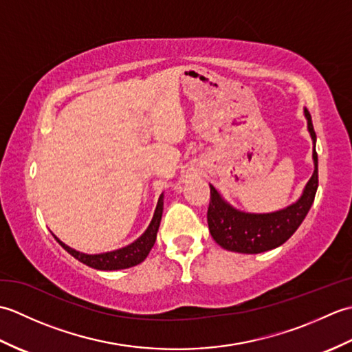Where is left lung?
I'll use <instances>...</instances> for the list:
<instances>
[{
  "instance_id": "1",
  "label": "left lung",
  "mask_w": 352,
  "mask_h": 352,
  "mask_svg": "<svg viewBox=\"0 0 352 352\" xmlns=\"http://www.w3.org/2000/svg\"><path fill=\"white\" fill-rule=\"evenodd\" d=\"M313 144L316 133L313 129L309 110H304ZM315 172L302 192V197L286 208L274 213H243L227 204L210 184V203L207 210V223L214 242L222 248L243 254H258L283 245L301 226L318 190V153L313 148Z\"/></svg>"
}]
</instances>
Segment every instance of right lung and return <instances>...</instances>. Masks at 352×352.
Masks as SVG:
<instances>
[{"label": "right lung", "mask_w": 352, "mask_h": 352, "mask_svg": "<svg viewBox=\"0 0 352 352\" xmlns=\"http://www.w3.org/2000/svg\"><path fill=\"white\" fill-rule=\"evenodd\" d=\"M162 212H163V195H160V198H159V203H157L153 221H151V223H149V227L146 228L145 233L142 234L136 242H133L131 245L125 246V248L111 251V252L89 256V254H83V252H78L76 250L69 248L68 245H65L63 242L58 241L57 237H56V241L60 243L72 257H76L77 260L81 261V263H85L94 269H100V271H118V269H126V267H131V266H136V265L142 263V261L146 258L149 251H151V248L155 243L157 231H159V227H160Z\"/></svg>", "instance_id": "add662e5"}]
</instances>
